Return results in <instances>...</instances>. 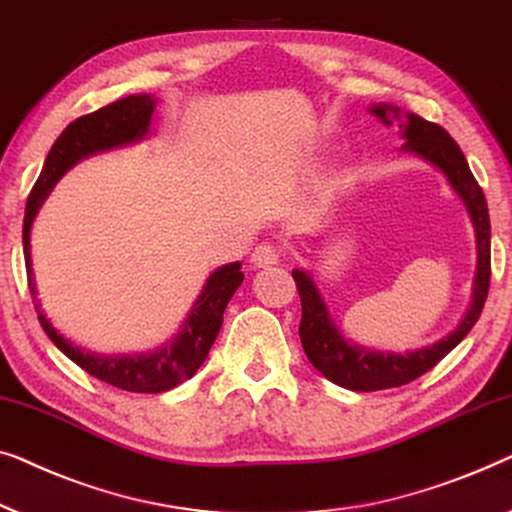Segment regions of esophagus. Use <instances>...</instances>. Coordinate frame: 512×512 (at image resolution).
<instances>
[{
	"label": "esophagus",
	"mask_w": 512,
	"mask_h": 512,
	"mask_svg": "<svg viewBox=\"0 0 512 512\" xmlns=\"http://www.w3.org/2000/svg\"><path fill=\"white\" fill-rule=\"evenodd\" d=\"M280 262V253L276 246H271V243H259V246L253 250V255H250V264L255 266V269H262V266H273Z\"/></svg>",
	"instance_id": "esophagus-1"
}]
</instances>
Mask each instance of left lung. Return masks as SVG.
I'll list each match as a JSON object with an SVG mask.
<instances>
[{
    "label": "left lung",
    "mask_w": 512,
    "mask_h": 512,
    "mask_svg": "<svg viewBox=\"0 0 512 512\" xmlns=\"http://www.w3.org/2000/svg\"><path fill=\"white\" fill-rule=\"evenodd\" d=\"M371 113L376 115L385 125H399L401 136L406 139L401 150L415 153L422 160L434 164L443 176L448 178L452 190L464 201L466 211L471 215L475 227V243H478V271L473 280V299L466 315L459 322L455 331L427 348L406 352V355H394V352H376L359 348L345 341L341 329L331 320L329 308L322 299L318 285L306 271L294 269L292 278L297 283L299 299H301V325L299 338L304 345V352L315 369L331 383L345 387L352 392H376L390 390V387H401L410 380L420 378L422 373L441 362L452 348H457L464 341V336L478 322L482 306H485L489 292V213L487 201L482 194L478 181H475L469 162L457 141L445 132L441 125L420 118V115L401 111L399 106L392 104H373Z\"/></svg>",
    "instance_id": "8db88e82"
}]
</instances>
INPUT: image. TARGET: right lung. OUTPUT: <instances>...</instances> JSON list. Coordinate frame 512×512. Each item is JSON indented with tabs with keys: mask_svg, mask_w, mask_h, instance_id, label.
Wrapping results in <instances>:
<instances>
[{
	"mask_svg": "<svg viewBox=\"0 0 512 512\" xmlns=\"http://www.w3.org/2000/svg\"><path fill=\"white\" fill-rule=\"evenodd\" d=\"M157 99L150 95H129L118 99L104 109L95 113L81 115L67 129L57 136V141L50 148V153L43 162L39 181L34 183L30 197L25 206L23 220V250H25V266H27V285H30L34 308L39 313V322L46 331L50 341L67 355L71 362L88 371L102 383L127 392H143L157 394L167 392L171 387L185 383L192 378L204 359L208 350L218 336L222 327V313L243 283L241 264H225L215 269L208 276L204 290L194 301L190 315H187L183 327L178 334L164 343L162 348L153 352H141V355H92V352L78 348L69 343L57 329L50 325L46 315L41 313V304L37 299V285H34L32 273V253H30V232L32 222L37 218L39 208L53 190L55 183L64 176V171L81 162L83 157H90L102 150H111L127 143L141 141L150 132V118L155 113Z\"/></svg>",
	"mask_w": 512,
	"mask_h": 512,
	"instance_id": "obj_1",
	"label": "right lung"
}]
</instances>
